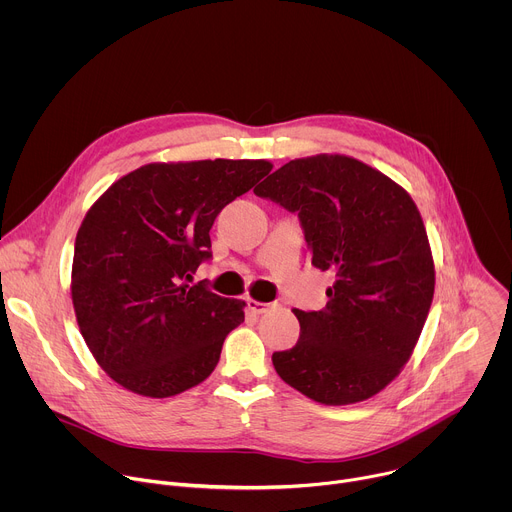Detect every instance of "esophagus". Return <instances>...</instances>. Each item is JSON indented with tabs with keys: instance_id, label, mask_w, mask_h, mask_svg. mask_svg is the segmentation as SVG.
Here are the masks:
<instances>
[{
	"instance_id": "34e87169",
	"label": "esophagus",
	"mask_w": 512,
	"mask_h": 512,
	"mask_svg": "<svg viewBox=\"0 0 512 512\" xmlns=\"http://www.w3.org/2000/svg\"><path fill=\"white\" fill-rule=\"evenodd\" d=\"M273 304H265V302H257V300H247V308L253 312V314H265Z\"/></svg>"
}]
</instances>
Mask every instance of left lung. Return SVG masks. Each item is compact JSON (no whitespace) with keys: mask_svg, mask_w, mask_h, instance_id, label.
<instances>
[{"mask_svg":"<svg viewBox=\"0 0 512 512\" xmlns=\"http://www.w3.org/2000/svg\"><path fill=\"white\" fill-rule=\"evenodd\" d=\"M253 192L298 214L312 265L334 275L324 310H294L300 340L273 352L277 375L324 405L377 395L409 360L433 300L415 202L379 170L326 154L291 160Z\"/></svg>","mask_w":512,"mask_h":512,"instance_id":"left-lung-1","label":"left lung"}]
</instances>
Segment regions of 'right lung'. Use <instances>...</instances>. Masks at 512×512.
<instances>
[{"mask_svg": "<svg viewBox=\"0 0 512 512\" xmlns=\"http://www.w3.org/2000/svg\"><path fill=\"white\" fill-rule=\"evenodd\" d=\"M271 172L265 160L148 164L91 206L77 233L72 304L99 367L123 389L172 397L202 383L245 302L190 285L214 218Z\"/></svg>", "mask_w": 512, "mask_h": 512, "instance_id": "add662e5", "label": "right lung"}]
</instances>
